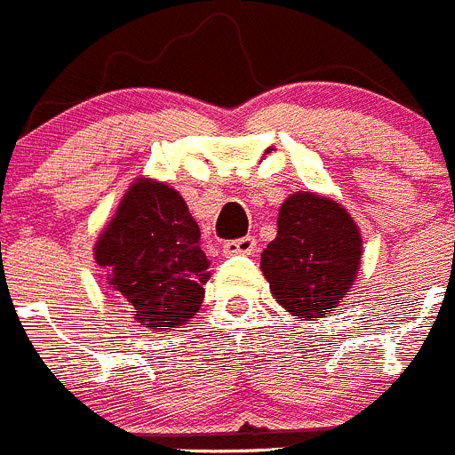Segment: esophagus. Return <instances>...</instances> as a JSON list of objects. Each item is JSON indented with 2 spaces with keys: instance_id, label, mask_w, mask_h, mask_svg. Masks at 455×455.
I'll use <instances>...</instances> for the list:
<instances>
[{
  "instance_id": "1",
  "label": "esophagus",
  "mask_w": 455,
  "mask_h": 455,
  "mask_svg": "<svg viewBox=\"0 0 455 455\" xmlns=\"http://www.w3.org/2000/svg\"><path fill=\"white\" fill-rule=\"evenodd\" d=\"M254 251H256L254 235H244V238L228 240V243H224V254L227 256H235V254L250 256V254H254Z\"/></svg>"
}]
</instances>
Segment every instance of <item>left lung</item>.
<instances>
[{
    "label": "left lung",
    "mask_w": 455,
    "mask_h": 455,
    "mask_svg": "<svg viewBox=\"0 0 455 455\" xmlns=\"http://www.w3.org/2000/svg\"><path fill=\"white\" fill-rule=\"evenodd\" d=\"M362 235L341 204L295 192L279 208L276 238L260 254V270L283 309L304 321L323 318L353 288Z\"/></svg>",
    "instance_id": "left-lung-1"
}]
</instances>
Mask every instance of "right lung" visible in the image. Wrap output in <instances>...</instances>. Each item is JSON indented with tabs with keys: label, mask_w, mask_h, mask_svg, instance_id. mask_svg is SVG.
<instances>
[{
	"label": "right lung",
	"mask_w": 455,
	"mask_h": 455,
	"mask_svg": "<svg viewBox=\"0 0 455 455\" xmlns=\"http://www.w3.org/2000/svg\"><path fill=\"white\" fill-rule=\"evenodd\" d=\"M96 263L132 318L172 331L195 318L211 279L201 231L173 188L137 179L98 235Z\"/></svg>",
	"instance_id": "right-lung-1"
}]
</instances>
